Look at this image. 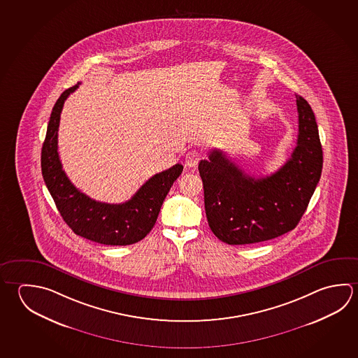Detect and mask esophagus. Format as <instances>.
I'll use <instances>...</instances> for the list:
<instances>
[{
    "mask_svg": "<svg viewBox=\"0 0 358 358\" xmlns=\"http://www.w3.org/2000/svg\"><path fill=\"white\" fill-rule=\"evenodd\" d=\"M201 155L200 152L192 150V151H188L185 158V162L187 164L188 167H194L196 164L200 162Z\"/></svg>",
    "mask_w": 358,
    "mask_h": 358,
    "instance_id": "34e87169",
    "label": "esophagus"
}]
</instances>
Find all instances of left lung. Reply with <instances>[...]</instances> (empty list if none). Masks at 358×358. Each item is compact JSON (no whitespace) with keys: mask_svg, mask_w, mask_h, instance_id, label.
<instances>
[{"mask_svg":"<svg viewBox=\"0 0 358 358\" xmlns=\"http://www.w3.org/2000/svg\"><path fill=\"white\" fill-rule=\"evenodd\" d=\"M299 115L296 147L270 176L255 178L213 150L199 164L207 222L229 245L255 244L293 230L320 182L323 151L313 110L295 94Z\"/></svg>","mask_w":358,"mask_h":358,"instance_id":"left-lung-1","label":"left lung"}]
</instances>
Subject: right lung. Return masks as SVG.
Wrapping results in <instances>:
<instances>
[{"label": "right lung", "mask_w": 358, "mask_h": 358, "mask_svg": "<svg viewBox=\"0 0 358 358\" xmlns=\"http://www.w3.org/2000/svg\"><path fill=\"white\" fill-rule=\"evenodd\" d=\"M80 83L59 96L51 112L48 132L41 150V171L64 221L76 235L103 245L138 243L151 231L173 182L183 166L175 164L143 183L131 200L106 203L80 192L65 175L57 153V131L64 103Z\"/></svg>", "instance_id": "add662e5"}]
</instances>
